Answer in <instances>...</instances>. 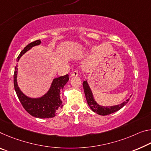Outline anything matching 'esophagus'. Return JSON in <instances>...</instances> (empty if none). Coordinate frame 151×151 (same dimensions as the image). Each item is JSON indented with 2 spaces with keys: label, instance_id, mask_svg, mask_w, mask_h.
Segmentation results:
<instances>
[{
  "label": "esophagus",
  "instance_id": "34e87169",
  "mask_svg": "<svg viewBox=\"0 0 151 151\" xmlns=\"http://www.w3.org/2000/svg\"><path fill=\"white\" fill-rule=\"evenodd\" d=\"M78 75V71H74L73 73H71V76L72 77H73V76H77Z\"/></svg>",
  "mask_w": 151,
  "mask_h": 151
}]
</instances>
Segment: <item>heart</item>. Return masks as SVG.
Masks as SVG:
<instances>
[{"label":"heart","mask_w":151,"mask_h":151,"mask_svg":"<svg viewBox=\"0 0 151 151\" xmlns=\"http://www.w3.org/2000/svg\"><path fill=\"white\" fill-rule=\"evenodd\" d=\"M87 50V47L85 46H83L81 47H79L76 51L75 52V56H81V55H83L85 53Z\"/></svg>","instance_id":"heart-1"}]
</instances>
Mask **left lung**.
<instances>
[{"instance_id": "1", "label": "left lung", "mask_w": 151, "mask_h": 151, "mask_svg": "<svg viewBox=\"0 0 151 151\" xmlns=\"http://www.w3.org/2000/svg\"><path fill=\"white\" fill-rule=\"evenodd\" d=\"M83 88H84V92L85 95L86 97V99H87V104L88 106L91 109H92L95 113L101 115V116H106V115L111 114L112 113H114L118 110L120 109L121 108L125 106V105L127 104L129 101V99L126 100V101H124L122 104L117 105V106H110V107H105V106H101L97 104V103L95 101L94 97H93V93L91 90L88 86L87 81H83Z\"/></svg>"}]
</instances>
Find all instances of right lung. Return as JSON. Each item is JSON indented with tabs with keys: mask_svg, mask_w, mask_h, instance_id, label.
Listing matches in <instances>:
<instances>
[{
	"mask_svg": "<svg viewBox=\"0 0 151 151\" xmlns=\"http://www.w3.org/2000/svg\"><path fill=\"white\" fill-rule=\"evenodd\" d=\"M41 44L40 40H36L25 47L17 58V62L23 55L32 47ZM17 65L15 66L14 73V87L21 104L26 111L32 116L38 118H51L57 114L58 110L63 106L60 98V92L64 86L69 80L68 75H66L54 78L50 89L44 95L39 98H31L26 96L18 87L17 81Z\"/></svg>",
	"mask_w": 151,
	"mask_h": 151,
	"instance_id": "1",
	"label": "right lung"
}]
</instances>
